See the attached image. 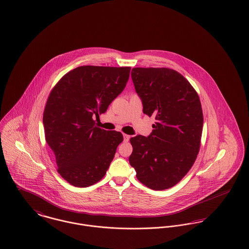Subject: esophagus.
Instances as JSON below:
<instances>
[{"label": "esophagus", "mask_w": 249, "mask_h": 249, "mask_svg": "<svg viewBox=\"0 0 249 249\" xmlns=\"http://www.w3.org/2000/svg\"><path fill=\"white\" fill-rule=\"evenodd\" d=\"M123 137H124L125 142H128L130 140V135H128V134H123Z\"/></svg>", "instance_id": "esophagus-1"}]
</instances>
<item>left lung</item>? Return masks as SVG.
<instances>
[{
	"label": "left lung",
	"mask_w": 249,
	"mask_h": 249,
	"mask_svg": "<svg viewBox=\"0 0 249 249\" xmlns=\"http://www.w3.org/2000/svg\"><path fill=\"white\" fill-rule=\"evenodd\" d=\"M131 75L143 113L156 122L147 137L138 134L130 139V164L146 187L171 188L188 173L199 151L203 127L199 97L174 70L134 68Z\"/></svg>",
	"instance_id": "obj_1"
}]
</instances>
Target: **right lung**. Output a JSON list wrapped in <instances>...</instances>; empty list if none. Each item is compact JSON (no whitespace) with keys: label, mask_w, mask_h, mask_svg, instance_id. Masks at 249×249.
<instances>
[{"label":"right lung","mask_w":249,"mask_h":249,"mask_svg":"<svg viewBox=\"0 0 249 249\" xmlns=\"http://www.w3.org/2000/svg\"><path fill=\"white\" fill-rule=\"evenodd\" d=\"M130 67L82 66L64 75L50 93L43 114L45 139L57 171L76 187L100 181L123 135L96 126L99 116L123 91Z\"/></svg>","instance_id":"right-lung-1"}]
</instances>
